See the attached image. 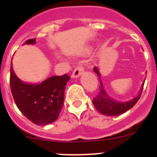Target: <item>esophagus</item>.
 I'll return each mask as SVG.
<instances>
[{"label": "esophagus", "mask_w": 157, "mask_h": 157, "mask_svg": "<svg viewBox=\"0 0 157 157\" xmlns=\"http://www.w3.org/2000/svg\"><path fill=\"white\" fill-rule=\"evenodd\" d=\"M83 71H84V69H83L82 66H78L77 67L73 72H72L71 78H78L82 75Z\"/></svg>", "instance_id": "34e87169"}]
</instances>
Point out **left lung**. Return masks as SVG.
<instances>
[{
	"instance_id": "left-lung-1",
	"label": "left lung",
	"mask_w": 157,
	"mask_h": 157,
	"mask_svg": "<svg viewBox=\"0 0 157 157\" xmlns=\"http://www.w3.org/2000/svg\"><path fill=\"white\" fill-rule=\"evenodd\" d=\"M94 72L98 75L99 77L100 80V91L98 94L97 95L96 98L93 99V104H94V107L96 109L101 113L102 115L109 116H119L120 114H123L129 109H132L133 107L135 105V104L138 102L139 100L140 97L142 93V90H143L144 82L142 86H141V90L138 93V94L136 96L135 98H132V99L129 100V101H118L111 98L110 96L108 94V93L105 90V86L103 85V82H101V74H100L99 69L98 67H95L94 68Z\"/></svg>"
}]
</instances>
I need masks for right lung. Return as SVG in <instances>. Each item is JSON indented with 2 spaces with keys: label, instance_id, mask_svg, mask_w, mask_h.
I'll list each match as a JSON object with an SVG mask.
<instances>
[{
  "label": "right lung",
  "instance_id": "add662e5",
  "mask_svg": "<svg viewBox=\"0 0 157 157\" xmlns=\"http://www.w3.org/2000/svg\"><path fill=\"white\" fill-rule=\"evenodd\" d=\"M35 39L23 45H34ZM10 87L20 112L36 125L45 126L57 120L64 101V90L70 77L52 76L37 83L24 82L16 76L11 63Z\"/></svg>",
  "mask_w": 157,
  "mask_h": 157
}]
</instances>
